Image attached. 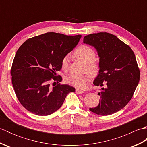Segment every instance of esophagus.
Wrapping results in <instances>:
<instances>
[{
    "label": "esophagus",
    "mask_w": 147,
    "mask_h": 147,
    "mask_svg": "<svg viewBox=\"0 0 147 147\" xmlns=\"http://www.w3.org/2000/svg\"><path fill=\"white\" fill-rule=\"evenodd\" d=\"M76 93H78V94H82V93H84V92L82 91V90H78V89H76Z\"/></svg>",
    "instance_id": "esophagus-1"
}]
</instances>
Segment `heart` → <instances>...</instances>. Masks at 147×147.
<instances>
[{
  "label": "heart",
  "mask_w": 147,
  "mask_h": 147,
  "mask_svg": "<svg viewBox=\"0 0 147 147\" xmlns=\"http://www.w3.org/2000/svg\"><path fill=\"white\" fill-rule=\"evenodd\" d=\"M75 57L85 64V72H87L91 76H95L98 74L100 69V64L95 57V52L90 47L85 45L80 46L74 53ZM62 68L67 70L69 67V57L65 55L62 59ZM90 81V76L88 74L77 75L71 74L65 77V82L68 85L73 86L78 89H84Z\"/></svg>",
  "instance_id": "b5f03b06"
}]
</instances>
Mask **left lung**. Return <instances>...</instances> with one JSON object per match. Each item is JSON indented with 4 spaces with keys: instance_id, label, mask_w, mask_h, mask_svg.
Wrapping results in <instances>:
<instances>
[{
    "instance_id": "8db88e82",
    "label": "left lung",
    "mask_w": 147,
    "mask_h": 147,
    "mask_svg": "<svg viewBox=\"0 0 147 147\" xmlns=\"http://www.w3.org/2000/svg\"><path fill=\"white\" fill-rule=\"evenodd\" d=\"M83 43L94 47L99 57L100 69L93 85L103 86L98 93V105L90 111L101 115L115 113L127 104L140 81L135 55L129 45L109 33H93Z\"/></svg>"
}]
</instances>
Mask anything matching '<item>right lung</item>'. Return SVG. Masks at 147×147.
Wrapping results in <instances>:
<instances>
[{"mask_svg":"<svg viewBox=\"0 0 147 147\" xmlns=\"http://www.w3.org/2000/svg\"><path fill=\"white\" fill-rule=\"evenodd\" d=\"M81 37L49 32L28 39L20 46L11 74L17 98L28 111L41 116L50 115L61 107L69 93L75 92L68 85L59 83L51 87L49 82H61L57 73L62 68V59Z\"/></svg>","mask_w":147,"mask_h":147,"instance_id":"1","label":"right lung"}]
</instances>
